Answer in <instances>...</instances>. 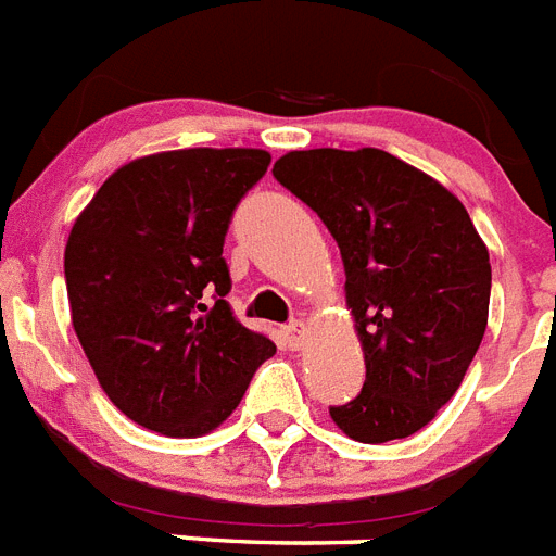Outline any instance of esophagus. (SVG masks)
<instances>
[{
    "mask_svg": "<svg viewBox=\"0 0 556 556\" xmlns=\"http://www.w3.org/2000/svg\"><path fill=\"white\" fill-rule=\"evenodd\" d=\"M282 336H286V342L291 350H300L305 344V336H307V325L305 321H291L282 328Z\"/></svg>",
    "mask_w": 556,
    "mask_h": 556,
    "instance_id": "esophagus-1",
    "label": "esophagus"
}]
</instances>
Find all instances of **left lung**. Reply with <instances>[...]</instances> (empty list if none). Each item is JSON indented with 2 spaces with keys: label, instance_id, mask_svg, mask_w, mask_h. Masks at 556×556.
Returning a JSON list of instances; mask_svg holds the SVG:
<instances>
[{
  "label": "left lung",
  "instance_id": "left-lung-1",
  "mask_svg": "<svg viewBox=\"0 0 556 556\" xmlns=\"http://www.w3.org/2000/svg\"><path fill=\"white\" fill-rule=\"evenodd\" d=\"M274 177L342 251L367 379L330 418L362 444L413 435L455 395L486 333V245L450 189L384 149L288 152Z\"/></svg>",
  "mask_w": 556,
  "mask_h": 556
}]
</instances>
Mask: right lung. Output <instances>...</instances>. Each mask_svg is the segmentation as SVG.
Masks as SVG:
<instances>
[{
    "mask_svg": "<svg viewBox=\"0 0 556 556\" xmlns=\"http://www.w3.org/2000/svg\"><path fill=\"white\" fill-rule=\"evenodd\" d=\"M263 149H175L121 166L64 249L70 314L121 413L198 438L235 413L274 342L237 321L223 260L228 223L265 175Z\"/></svg>",
    "mask_w": 556,
    "mask_h": 556,
    "instance_id": "right-lung-1",
    "label": "right lung"
}]
</instances>
